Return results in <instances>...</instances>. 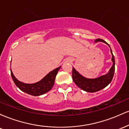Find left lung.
I'll use <instances>...</instances> for the list:
<instances>
[{"instance_id": "8db88e82", "label": "left lung", "mask_w": 129, "mask_h": 129, "mask_svg": "<svg viewBox=\"0 0 129 129\" xmlns=\"http://www.w3.org/2000/svg\"><path fill=\"white\" fill-rule=\"evenodd\" d=\"M94 42H103L107 44V45H109V47L110 48V45L103 39H97L95 40ZM110 52L112 56V61L113 62V65H112L110 69L109 70V72L106 75H102V76L96 78L90 79V78H87L81 75L78 71L76 70L75 68H73L72 78H73L74 82L76 84L77 86L82 90H84V91H87V92L94 93L103 89L104 88L107 87L110 83L111 81H112V79H113L114 73H115V57H114L111 48Z\"/></svg>"}]
</instances>
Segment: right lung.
Here are the masks:
<instances>
[{
  "mask_svg": "<svg viewBox=\"0 0 129 129\" xmlns=\"http://www.w3.org/2000/svg\"><path fill=\"white\" fill-rule=\"evenodd\" d=\"M60 67L61 66L51 71L41 81L33 84H26L19 81L13 75L11 69H10V70H11V75L13 81L19 89L30 95L38 96L47 93L53 88L56 76L57 75V72L60 70Z\"/></svg>",
  "mask_w": 129,
  "mask_h": 129,
  "instance_id": "1",
  "label": "right lung"
}]
</instances>
